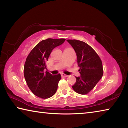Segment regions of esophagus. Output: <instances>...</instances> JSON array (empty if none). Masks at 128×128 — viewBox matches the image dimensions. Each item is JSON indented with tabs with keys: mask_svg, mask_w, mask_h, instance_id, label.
Returning <instances> with one entry per match:
<instances>
[{
	"mask_svg": "<svg viewBox=\"0 0 128 128\" xmlns=\"http://www.w3.org/2000/svg\"><path fill=\"white\" fill-rule=\"evenodd\" d=\"M61 76H62V77H67L68 76V75L64 74H63V73H62V74H61Z\"/></svg>",
	"mask_w": 128,
	"mask_h": 128,
	"instance_id": "esophagus-1",
	"label": "esophagus"
}]
</instances>
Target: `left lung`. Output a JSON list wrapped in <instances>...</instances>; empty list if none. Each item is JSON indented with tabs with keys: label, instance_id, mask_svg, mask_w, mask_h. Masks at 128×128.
Wrapping results in <instances>:
<instances>
[{
	"label": "left lung",
	"instance_id": "obj_1",
	"mask_svg": "<svg viewBox=\"0 0 128 128\" xmlns=\"http://www.w3.org/2000/svg\"><path fill=\"white\" fill-rule=\"evenodd\" d=\"M66 40L76 54L81 74L80 77H76V82L72 88L80 94H87L102 77V62L94 50L87 43L76 40Z\"/></svg>",
	"mask_w": 128,
	"mask_h": 128
}]
</instances>
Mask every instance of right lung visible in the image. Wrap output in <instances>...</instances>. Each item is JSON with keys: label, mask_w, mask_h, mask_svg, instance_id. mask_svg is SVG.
Here are the masks:
<instances>
[{"label": "right lung", "mask_w": 128, "mask_h": 128, "mask_svg": "<svg viewBox=\"0 0 128 128\" xmlns=\"http://www.w3.org/2000/svg\"><path fill=\"white\" fill-rule=\"evenodd\" d=\"M66 39L48 38L38 43L30 51L24 69V77L30 90L42 99L49 98L55 94L61 75H52L46 69V62L52 50L64 42Z\"/></svg>", "instance_id": "add662e5"}]
</instances>
